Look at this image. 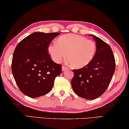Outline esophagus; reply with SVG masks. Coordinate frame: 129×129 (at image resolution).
I'll use <instances>...</instances> for the list:
<instances>
[{
  "label": "esophagus",
  "mask_w": 129,
  "mask_h": 129,
  "mask_svg": "<svg viewBox=\"0 0 129 129\" xmlns=\"http://www.w3.org/2000/svg\"><path fill=\"white\" fill-rule=\"evenodd\" d=\"M67 69V68L65 66H62V71H65V70Z\"/></svg>",
  "instance_id": "34e87169"
}]
</instances>
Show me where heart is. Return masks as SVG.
I'll return each mask as SVG.
<instances>
[{"label": "heart", "mask_w": 129, "mask_h": 129, "mask_svg": "<svg viewBox=\"0 0 129 129\" xmlns=\"http://www.w3.org/2000/svg\"><path fill=\"white\" fill-rule=\"evenodd\" d=\"M97 52L93 41L75 34H67L53 41L48 46V52L52 60L60 62L66 57L73 68L80 69L92 61ZM67 54H66V53Z\"/></svg>", "instance_id": "obj_1"}]
</instances>
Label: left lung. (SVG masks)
<instances>
[{
  "mask_svg": "<svg viewBox=\"0 0 129 129\" xmlns=\"http://www.w3.org/2000/svg\"><path fill=\"white\" fill-rule=\"evenodd\" d=\"M97 45L95 56L90 64L79 69H73L71 81L76 94L87 100L97 99L108 88L115 69L114 56L110 47L93 35Z\"/></svg>",
  "mask_w": 129,
  "mask_h": 129,
  "instance_id": "8db88e82",
  "label": "left lung"
}]
</instances>
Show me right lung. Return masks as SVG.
<instances>
[{"mask_svg":"<svg viewBox=\"0 0 129 129\" xmlns=\"http://www.w3.org/2000/svg\"><path fill=\"white\" fill-rule=\"evenodd\" d=\"M60 33L34 32L23 39L15 48L12 72L20 90L37 98L52 90L54 81L61 73V65L51 60L48 46Z\"/></svg>","mask_w":129,"mask_h":129,"instance_id":"right-lung-1","label":"right lung"}]
</instances>
